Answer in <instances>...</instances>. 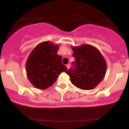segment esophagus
I'll return each instance as SVG.
<instances>
[{"label": "esophagus", "instance_id": "esophagus-1", "mask_svg": "<svg viewBox=\"0 0 129 129\" xmlns=\"http://www.w3.org/2000/svg\"><path fill=\"white\" fill-rule=\"evenodd\" d=\"M66 66H67V69H69L70 68V65L69 63H68V64Z\"/></svg>", "mask_w": 129, "mask_h": 129}]
</instances>
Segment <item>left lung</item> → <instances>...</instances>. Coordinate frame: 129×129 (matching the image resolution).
Returning <instances> with one entry per match:
<instances>
[{
    "instance_id": "1",
    "label": "left lung",
    "mask_w": 129,
    "mask_h": 129,
    "mask_svg": "<svg viewBox=\"0 0 129 129\" xmlns=\"http://www.w3.org/2000/svg\"><path fill=\"white\" fill-rule=\"evenodd\" d=\"M75 60L67 74L72 83L82 90L93 89L104 79L107 72V63L98 49L84 44L72 47Z\"/></svg>"
}]
</instances>
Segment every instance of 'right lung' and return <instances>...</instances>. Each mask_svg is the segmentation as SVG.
<instances>
[{"instance_id": "right-lung-1", "label": "right lung", "mask_w": 129, "mask_h": 129, "mask_svg": "<svg viewBox=\"0 0 129 129\" xmlns=\"http://www.w3.org/2000/svg\"><path fill=\"white\" fill-rule=\"evenodd\" d=\"M59 48L57 44L45 41L38 44L29 54L26 62V75L36 88L47 89L56 82L62 72H67L61 56L57 54Z\"/></svg>"}]
</instances>
